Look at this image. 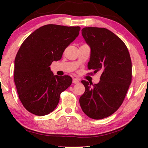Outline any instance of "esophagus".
Listing matches in <instances>:
<instances>
[{"mask_svg":"<svg viewBox=\"0 0 148 148\" xmlns=\"http://www.w3.org/2000/svg\"><path fill=\"white\" fill-rule=\"evenodd\" d=\"M72 83L73 84H78L79 83V80L77 78H74L73 80H72Z\"/></svg>","mask_w":148,"mask_h":148,"instance_id":"esophagus-1","label":"esophagus"}]
</instances>
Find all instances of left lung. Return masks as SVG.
<instances>
[{
  "label": "left lung",
  "mask_w": 148,
  "mask_h": 148,
  "mask_svg": "<svg viewBox=\"0 0 148 148\" xmlns=\"http://www.w3.org/2000/svg\"><path fill=\"white\" fill-rule=\"evenodd\" d=\"M82 34L91 48L88 69L94 73L101 71L102 74L97 84L82 80L86 91L79 104L90 118L104 119L116 112L124 101L131 83V57L124 42L108 29L85 27Z\"/></svg>",
  "instance_id": "1"
}]
</instances>
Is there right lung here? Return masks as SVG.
<instances>
[{"mask_svg":"<svg viewBox=\"0 0 148 148\" xmlns=\"http://www.w3.org/2000/svg\"><path fill=\"white\" fill-rule=\"evenodd\" d=\"M79 30V27L46 25L21 44L14 61V82L20 101L31 113L40 116L51 113L60 95L71 85V76L54 75L49 66L61 59Z\"/></svg>","mask_w":148,"mask_h":148,"instance_id":"add662e5","label":"right lung"}]
</instances>
